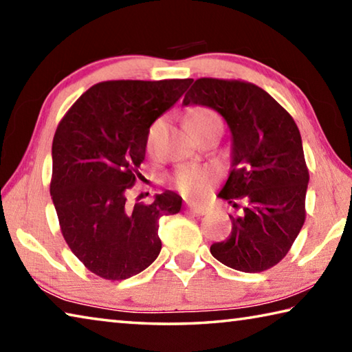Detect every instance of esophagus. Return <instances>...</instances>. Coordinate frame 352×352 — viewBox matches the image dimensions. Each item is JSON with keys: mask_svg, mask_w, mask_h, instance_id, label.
<instances>
[{"mask_svg": "<svg viewBox=\"0 0 352 352\" xmlns=\"http://www.w3.org/2000/svg\"><path fill=\"white\" fill-rule=\"evenodd\" d=\"M188 210L192 214H195V216H205V214L208 212L205 206H197V205H189Z\"/></svg>", "mask_w": 352, "mask_h": 352, "instance_id": "obj_1", "label": "esophagus"}]
</instances>
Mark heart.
Returning a JSON list of instances; mask_svg holds the SVG:
<instances>
[{
  "instance_id": "obj_1",
  "label": "heart",
  "mask_w": 352,
  "mask_h": 352,
  "mask_svg": "<svg viewBox=\"0 0 352 352\" xmlns=\"http://www.w3.org/2000/svg\"><path fill=\"white\" fill-rule=\"evenodd\" d=\"M217 118L216 113H212L208 109H192L188 115V122H200L206 121V119ZM160 129H162V121H157L152 124L147 133V148L153 151L155 144H157V136ZM175 184L182 192L190 199H200L208 192L211 184L216 182V172L208 168H194V166H188V168H182L175 172Z\"/></svg>"
}]
</instances>
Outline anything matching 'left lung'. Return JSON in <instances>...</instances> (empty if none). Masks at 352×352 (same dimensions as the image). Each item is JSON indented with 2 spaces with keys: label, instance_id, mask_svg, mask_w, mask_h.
<instances>
[{
  "label": "left lung",
  "instance_id": "obj_1",
  "mask_svg": "<svg viewBox=\"0 0 352 352\" xmlns=\"http://www.w3.org/2000/svg\"><path fill=\"white\" fill-rule=\"evenodd\" d=\"M219 111L233 136L231 170L219 192L241 216L231 234L211 245L230 269L259 273L272 269L295 242L306 220L309 170L294 118L269 93L245 80L201 77L183 99Z\"/></svg>",
  "mask_w": 352,
  "mask_h": 352
}]
</instances>
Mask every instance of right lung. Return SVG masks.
<instances>
[{
  "mask_svg": "<svg viewBox=\"0 0 352 352\" xmlns=\"http://www.w3.org/2000/svg\"><path fill=\"white\" fill-rule=\"evenodd\" d=\"M192 79L107 80L82 94L52 141L51 197L71 252L94 275L121 281L146 270L162 250L158 220L182 197L166 190L129 206L147 133Z\"/></svg>",
  "mask_w": 352,
  "mask_h": 352,
  "instance_id": "right-lung-1",
  "label": "right lung"
}]
</instances>
